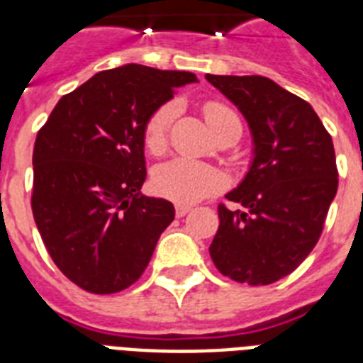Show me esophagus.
<instances>
[{
  "label": "esophagus",
  "mask_w": 363,
  "mask_h": 363,
  "mask_svg": "<svg viewBox=\"0 0 363 363\" xmlns=\"http://www.w3.org/2000/svg\"><path fill=\"white\" fill-rule=\"evenodd\" d=\"M190 209H192L190 205H184V203H177L175 205L177 216H184V215H186V213H190Z\"/></svg>",
  "instance_id": "34e87169"
}]
</instances>
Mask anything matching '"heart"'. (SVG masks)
Wrapping results in <instances>:
<instances>
[{
  "label": "heart",
  "instance_id": "heart-1",
  "mask_svg": "<svg viewBox=\"0 0 363 363\" xmlns=\"http://www.w3.org/2000/svg\"><path fill=\"white\" fill-rule=\"evenodd\" d=\"M175 101L160 105L147 118L143 139L145 147L152 154H162L167 147L171 124L177 116ZM205 121L216 137L241 135L242 124L235 111L218 99H209L203 104ZM154 190L164 198L177 203H196L199 199L220 192L226 186V177L220 169L209 164L194 162L188 158H173L160 164L152 173Z\"/></svg>",
  "mask_w": 363,
  "mask_h": 363
}]
</instances>
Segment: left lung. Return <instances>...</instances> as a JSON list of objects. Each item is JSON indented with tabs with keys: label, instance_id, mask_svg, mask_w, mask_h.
<instances>
[{
	"label": "left lung",
	"instance_id": "1",
	"mask_svg": "<svg viewBox=\"0 0 363 363\" xmlns=\"http://www.w3.org/2000/svg\"><path fill=\"white\" fill-rule=\"evenodd\" d=\"M238 105L252 131L247 177L218 205L209 254L232 281L265 286L290 275L315 248L335 192L332 135L313 107L267 77L207 75Z\"/></svg>",
	"mask_w": 363,
	"mask_h": 363
}]
</instances>
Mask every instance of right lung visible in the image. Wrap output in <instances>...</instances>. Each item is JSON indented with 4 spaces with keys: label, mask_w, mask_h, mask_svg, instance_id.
Returning <instances> with one entry per match:
<instances>
[{
    "label": "right lung",
    "mask_w": 363,
    "mask_h": 363,
    "mask_svg": "<svg viewBox=\"0 0 363 363\" xmlns=\"http://www.w3.org/2000/svg\"><path fill=\"white\" fill-rule=\"evenodd\" d=\"M188 71L128 64L99 71L65 94L37 131L31 211L58 269L92 294H116L143 275L175 218L167 199L147 198V118Z\"/></svg>",
    "instance_id": "right-lung-1"
}]
</instances>
